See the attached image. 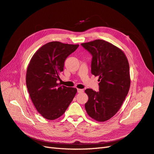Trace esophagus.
<instances>
[{
  "label": "esophagus",
  "instance_id": "esophagus-1",
  "mask_svg": "<svg viewBox=\"0 0 154 154\" xmlns=\"http://www.w3.org/2000/svg\"><path fill=\"white\" fill-rule=\"evenodd\" d=\"M77 92L79 94L83 93V92H84V90H83L82 89H77Z\"/></svg>",
  "mask_w": 154,
  "mask_h": 154
}]
</instances>
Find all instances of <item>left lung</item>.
I'll list each match as a JSON object with an SVG mask.
<instances>
[{
	"instance_id": "8db88e82",
	"label": "left lung",
	"mask_w": 154,
	"mask_h": 154,
	"mask_svg": "<svg viewBox=\"0 0 154 154\" xmlns=\"http://www.w3.org/2000/svg\"><path fill=\"white\" fill-rule=\"evenodd\" d=\"M81 45L92 55L91 73L99 76V91L88 88L85 109L93 119L104 122L115 116L125 101L130 86L129 63L120 48L97 39Z\"/></svg>"
}]
</instances>
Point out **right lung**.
<instances>
[{
    "label": "right lung",
    "mask_w": 154,
    "mask_h": 154,
    "mask_svg": "<svg viewBox=\"0 0 154 154\" xmlns=\"http://www.w3.org/2000/svg\"><path fill=\"white\" fill-rule=\"evenodd\" d=\"M79 45L58 41L41 46L31 59L26 76L30 98L41 115L48 120L63 116L77 93L75 88L60 86L57 81L64 61Z\"/></svg>",
    "instance_id": "1"
}]
</instances>
